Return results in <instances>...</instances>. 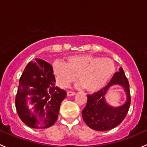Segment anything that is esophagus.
<instances>
[{
  "label": "esophagus",
  "instance_id": "esophagus-1",
  "mask_svg": "<svg viewBox=\"0 0 147 147\" xmlns=\"http://www.w3.org/2000/svg\"><path fill=\"white\" fill-rule=\"evenodd\" d=\"M76 94L75 92L74 91H71V90H69V91L67 92V95L69 96H74V95Z\"/></svg>",
  "mask_w": 147,
  "mask_h": 147
}]
</instances>
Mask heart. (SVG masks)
I'll list each match as a JSON object with an SVG mask.
<instances>
[{"instance_id": "1", "label": "heart", "mask_w": 147, "mask_h": 147, "mask_svg": "<svg viewBox=\"0 0 147 147\" xmlns=\"http://www.w3.org/2000/svg\"><path fill=\"white\" fill-rule=\"evenodd\" d=\"M52 66L59 86L67 87L78 76L79 82L89 93L105 87L115 72L112 59L87 54L71 56L68 57L66 63L57 61Z\"/></svg>"}]
</instances>
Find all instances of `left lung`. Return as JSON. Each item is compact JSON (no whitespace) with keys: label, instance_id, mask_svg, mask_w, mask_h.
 <instances>
[{"label":"left lung","instance_id":"8db88e82","mask_svg":"<svg viewBox=\"0 0 147 147\" xmlns=\"http://www.w3.org/2000/svg\"><path fill=\"white\" fill-rule=\"evenodd\" d=\"M115 84L124 87L128 96L126 102L118 108L110 107L105 100L107 90ZM87 97V104L83 110L82 116L89 127L97 131H106L119 125L126 117L131 102L129 81L122 68L114 74L105 88L93 95H88Z\"/></svg>","mask_w":147,"mask_h":147}]
</instances>
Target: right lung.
Instances as JSON below:
<instances>
[{
    "label": "right lung",
    "instance_id": "add662e5",
    "mask_svg": "<svg viewBox=\"0 0 147 147\" xmlns=\"http://www.w3.org/2000/svg\"><path fill=\"white\" fill-rule=\"evenodd\" d=\"M51 64L36 59L29 62L19 80L16 96V110L26 125L34 129L47 128L58 118L66 92L55 86Z\"/></svg>",
    "mask_w": 147,
    "mask_h": 147
}]
</instances>
